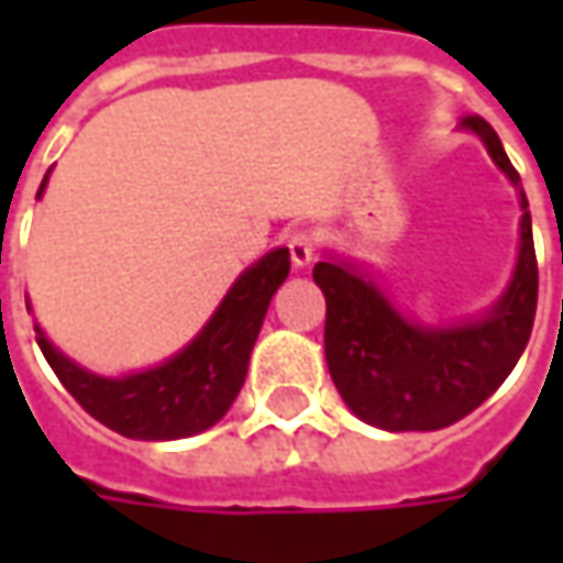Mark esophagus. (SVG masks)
Returning <instances> with one entry per match:
<instances>
[{
    "instance_id": "obj_1",
    "label": "esophagus",
    "mask_w": 563,
    "mask_h": 563,
    "mask_svg": "<svg viewBox=\"0 0 563 563\" xmlns=\"http://www.w3.org/2000/svg\"><path fill=\"white\" fill-rule=\"evenodd\" d=\"M288 250H291V263L297 269H307L316 260V234L313 231H291L288 234Z\"/></svg>"
}]
</instances>
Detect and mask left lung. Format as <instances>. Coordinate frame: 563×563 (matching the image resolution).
I'll return each instance as SVG.
<instances>
[{
    "label": "left lung",
    "mask_w": 563,
    "mask_h": 563,
    "mask_svg": "<svg viewBox=\"0 0 563 563\" xmlns=\"http://www.w3.org/2000/svg\"><path fill=\"white\" fill-rule=\"evenodd\" d=\"M461 128L486 143L523 209L517 266L492 310L454 325H422L354 263L329 256L313 266L325 294V363L338 395L360 420L388 432H432L473 413L517 366L536 319L539 269L520 175L486 119L466 115Z\"/></svg>",
    "instance_id": "left-lung-1"
}]
</instances>
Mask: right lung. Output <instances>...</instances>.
I'll return each mask as SVG.
<instances>
[{"instance_id": "add662e5", "label": "right lung", "mask_w": 563, "mask_h": 563, "mask_svg": "<svg viewBox=\"0 0 563 563\" xmlns=\"http://www.w3.org/2000/svg\"><path fill=\"white\" fill-rule=\"evenodd\" d=\"M46 178L36 197H43ZM288 272V247L269 250L263 260L238 275L200 335L175 357L141 373L119 378L97 376L65 357L40 325L36 344L77 404L112 432L141 442L187 439L216 426L234 404L247 378L250 351L263 329L272 294L282 288Z\"/></svg>"}]
</instances>
